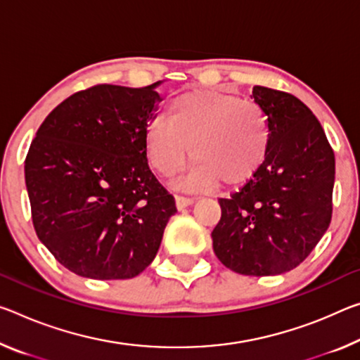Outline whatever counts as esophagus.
I'll return each instance as SVG.
<instances>
[{
  "label": "esophagus",
  "instance_id": "obj_1",
  "mask_svg": "<svg viewBox=\"0 0 360 360\" xmlns=\"http://www.w3.org/2000/svg\"><path fill=\"white\" fill-rule=\"evenodd\" d=\"M193 203V198L192 197H186V195H176V207L179 210L189 207V205Z\"/></svg>",
  "mask_w": 360,
  "mask_h": 360
}]
</instances>
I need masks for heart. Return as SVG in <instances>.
<instances>
[{"instance_id":"heart-1","label":"heart","mask_w":360,"mask_h":360,"mask_svg":"<svg viewBox=\"0 0 360 360\" xmlns=\"http://www.w3.org/2000/svg\"><path fill=\"white\" fill-rule=\"evenodd\" d=\"M150 167L173 176L193 160L189 184L219 181L237 186L248 181L264 162L269 129L261 108L250 101L218 91L192 89L176 94L146 131Z\"/></svg>"}]
</instances>
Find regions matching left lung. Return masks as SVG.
<instances>
[{"instance_id": "obj_1", "label": "left lung", "mask_w": 360, "mask_h": 360, "mask_svg": "<svg viewBox=\"0 0 360 360\" xmlns=\"http://www.w3.org/2000/svg\"><path fill=\"white\" fill-rule=\"evenodd\" d=\"M267 117L269 149L229 198L211 232L218 259L243 276H277L300 266L332 221L335 153L314 113L293 94L255 86Z\"/></svg>"}]
</instances>
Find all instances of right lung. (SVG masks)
Returning <instances> with one entry per match:
<instances>
[{
  "label": "right lung",
  "instance_id": "obj_1",
  "mask_svg": "<svg viewBox=\"0 0 360 360\" xmlns=\"http://www.w3.org/2000/svg\"><path fill=\"white\" fill-rule=\"evenodd\" d=\"M157 84L78 91L44 118L32 141L25 184L33 227L77 276L136 277L155 258L178 211L147 165Z\"/></svg>",
  "mask_w": 360,
  "mask_h": 360
}]
</instances>
